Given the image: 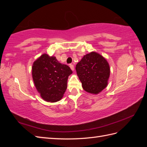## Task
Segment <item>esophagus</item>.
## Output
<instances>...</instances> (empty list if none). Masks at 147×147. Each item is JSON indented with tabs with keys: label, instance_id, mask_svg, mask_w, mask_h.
Wrapping results in <instances>:
<instances>
[{
	"label": "esophagus",
	"instance_id": "obj_1",
	"mask_svg": "<svg viewBox=\"0 0 147 147\" xmlns=\"http://www.w3.org/2000/svg\"><path fill=\"white\" fill-rule=\"evenodd\" d=\"M69 67H70L71 70H72V71H74V65H72V64H70Z\"/></svg>",
	"mask_w": 147,
	"mask_h": 147
}]
</instances>
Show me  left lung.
I'll return each instance as SVG.
<instances>
[{
  "label": "left lung",
  "mask_w": 147,
  "mask_h": 147,
  "mask_svg": "<svg viewBox=\"0 0 147 147\" xmlns=\"http://www.w3.org/2000/svg\"><path fill=\"white\" fill-rule=\"evenodd\" d=\"M75 69L83 90L87 92L97 94L107 86L110 65L105 57L97 52L84 55Z\"/></svg>",
  "instance_id": "left-lung-1"
}]
</instances>
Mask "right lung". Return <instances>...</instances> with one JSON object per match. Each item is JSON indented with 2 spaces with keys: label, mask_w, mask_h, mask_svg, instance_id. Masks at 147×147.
Returning a JSON list of instances; mask_svg holds the SVG:
<instances>
[{
  "label": "right lung",
  "mask_w": 147,
  "mask_h": 147,
  "mask_svg": "<svg viewBox=\"0 0 147 147\" xmlns=\"http://www.w3.org/2000/svg\"><path fill=\"white\" fill-rule=\"evenodd\" d=\"M72 71L59 63L55 56L44 53L32 64V79L37 91L47 102L60 100L67 88V80Z\"/></svg>",
  "instance_id": "right-lung-1"
}]
</instances>
